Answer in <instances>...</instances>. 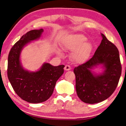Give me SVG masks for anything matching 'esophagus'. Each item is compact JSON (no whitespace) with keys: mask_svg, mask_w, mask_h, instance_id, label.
<instances>
[{"mask_svg":"<svg viewBox=\"0 0 126 126\" xmlns=\"http://www.w3.org/2000/svg\"><path fill=\"white\" fill-rule=\"evenodd\" d=\"M71 69V67H70V66L68 65H66L65 66V67H64V69L65 70V71H69V70Z\"/></svg>","mask_w":126,"mask_h":126,"instance_id":"obj_1","label":"esophagus"}]
</instances>
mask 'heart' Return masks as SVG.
Listing matches in <instances>:
<instances>
[{"label":"heart","mask_w":126,"mask_h":126,"mask_svg":"<svg viewBox=\"0 0 126 126\" xmlns=\"http://www.w3.org/2000/svg\"><path fill=\"white\" fill-rule=\"evenodd\" d=\"M87 38L82 34L70 36L63 43L64 48L74 50L72 57L78 62H83L87 58L92 49L91 44L86 42Z\"/></svg>","instance_id":"heart-1"}]
</instances>
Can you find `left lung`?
Wrapping results in <instances>:
<instances>
[{
  "label": "left lung",
  "mask_w": 126,
  "mask_h": 126,
  "mask_svg": "<svg viewBox=\"0 0 126 126\" xmlns=\"http://www.w3.org/2000/svg\"><path fill=\"white\" fill-rule=\"evenodd\" d=\"M103 39L93 57L86 63L74 69L77 93L84 103L94 104L107 99L118 86L122 73V66L117 47L102 34ZM103 64L104 73L94 75L90 69Z\"/></svg>",
  "instance_id": "obj_1"
}]
</instances>
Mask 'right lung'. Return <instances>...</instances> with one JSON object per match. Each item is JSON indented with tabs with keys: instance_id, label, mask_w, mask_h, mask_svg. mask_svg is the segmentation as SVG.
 <instances>
[{
	"instance_id": "obj_1",
	"label": "right lung",
	"mask_w": 126,
	"mask_h": 126,
	"mask_svg": "<svg viewBox=\"0 0 126 126\" xmlns=\"http://www.w3.org/2000/svg\"><path fill=\"white\" fill-rule=\"evenodd\" d=\"M43 32V29L28 32L14 44L8 55L7 74L10 84L19 97L32 103H41L49 98L56 82L64 73V65L44 63L37 72L25 71L21 65L19 56L23 47L39 38Z\"/></svg>"
}]
</instances>
